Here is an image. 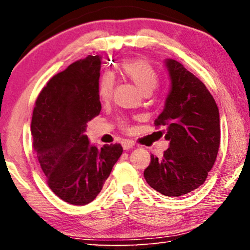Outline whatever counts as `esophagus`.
Returning <instances> with one entry per match:
<instances>
[{
	"instance_id": "esophagus-1",
	"label": "esophagus",
	"mask_w": 250,
	"mask_h": 250,
	"mask_svg": "<svg viewBox=\"0 0 250 250\" xmlns=\"http://www.w3.org/2000/svg\"><path fill=\"white\" fill-rule=\"evenodd\" d=\"M121 146H122V147H124L125 150H129V149H131V147H133L134 143L132 141L126 140V139H125V140L121 141Z\"/></svg>"
}]
</instances>
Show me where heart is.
<instances>
[{
  "mask_svg": "<svg viewBox=\"0 0 250 250\" xmlns=\"http://www.w3.org/2000/svg\"><path fill=\"white\" fill-rule=\"evenodd\" d=\"M121 73L133 82L135 86L146 95L153 91L159 84V75L149 62L142 58L126 59L121 64ZM115 89V77L111 73H104L98 83V96L101 101L111 99ZM121 126L125 130H130L129 122L121 120Z\"/></svg>",
  "mask_w": 250,
  "mask_h": 250,
  "instance_id": "obj_1",
  "label": "heart"
}]
</instances>
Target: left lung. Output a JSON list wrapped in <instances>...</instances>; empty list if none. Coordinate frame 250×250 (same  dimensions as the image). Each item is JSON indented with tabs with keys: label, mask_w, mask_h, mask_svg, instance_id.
<instances>
[{
	"label": "left lung",
	"mask_w": 250,
	"mask_h": 250,
	"mask_svg": "<svg viewBox=\"0 0 250 250\" xmlns=\"http://www.w3.org/2000/svg\"><path fill=\"white\" fill-rule=\"evenodd\" d=\"M166 64L172 87L154 125L166 128L170 147L161 158L151 155L143 175L155 191L177 197L204 184L216 161L221 125L218 107L205 84L174 59Z\"/></svg>",
	"instance_id": "8db88e82"
}]
</instances>
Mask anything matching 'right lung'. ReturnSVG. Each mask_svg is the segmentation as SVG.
<instances>
[{
	"label": "right lung",
	"mask_w": 250,
	"mask_h": 250,
	"mask_svg": "<svg viewBox=\"0 0 250 250\" xmlns=\"http://www.w3.org/2000/svg\"><path fill=\"white\" fill-rule=\"evenodd\" d=\"M100 57L73 62L50 78L32 117L33 146L54 194L71 205L95 200L122 154L120 143L98 147L84 134L100 113Z\"/></svg>",
	"instance_id": "add662e5"
}]
</instances>
